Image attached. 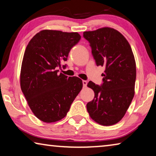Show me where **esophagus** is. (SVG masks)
Instances as JSON below:
<instances>
[{
    "label": "esophagus",
    "mask_w": 156,
    "mask_h": 156,
    "mask_svg": "<svg viewBox=\"0 0 156 156\" xmlns=\"http://www.w3.org/2000/svg\"><path fill=\"white\" fill-rule=\"evenodd\" d=\"M83 87H86L87 85V81L83 80Z\"/></svg>",
    "instance_id": "esophagus-1"
}]
</instances>
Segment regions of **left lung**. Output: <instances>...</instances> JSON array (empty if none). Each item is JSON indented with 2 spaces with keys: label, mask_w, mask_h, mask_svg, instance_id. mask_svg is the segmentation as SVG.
Segmentation results:
<instances>
[{
  "label": "left lung",
  "mask_w": 156,
  "mask_h": 156,
  "mask_svg": "<svg viewBox=\"0 0 156 156\" xmlns=\"http://www.w3.org/2000/svg\"><path fill=\"white\" fill-rule=\"evenodd\" d=\"M83 36L90 43L96 65L105 68L102 86L92 81L87 84L95 96L87 109L99 125H113L122 120L135 94L134 55L125 37L113 28L84 31Z\"/></svg>",
  "instance_id": "obj_1"
}]
</instances>
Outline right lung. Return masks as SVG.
<instances>
[{"label":"right lung","mask_w":156,"mask_h":156,"mask_svg":"<svg viewBox=\"0 0 156 156\" xmlns=\"http://www.w3.org/2000/svg\"><path fill=\"white\" fill-rule=\"evenodd\" d=\"M80 38L78 32L44 30L37 33L26 47L20 88L31 112L43 122H55L65 118L83 88L80 78H67L56 70Z\"/></svg>","instance_id":"add662e5"}]
</instances>
